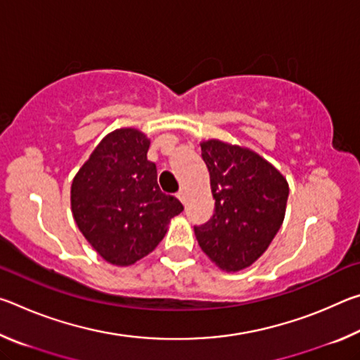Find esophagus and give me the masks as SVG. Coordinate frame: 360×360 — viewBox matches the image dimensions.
Returning <instances> with one entry per match:
<instances>
[{"instance_id":"34e87169","label":"esophagus","mask_w":360,"mask_h":360,"mask_svg":"<svg viewBox=\"0 0 360 360\" xmlns=\"http://www.w3.org/2000/svg\"><path fill=\"white\" fill-rule=\"evenodd\" d=\"M176 197L179 198V202H181V203H186V192L182 191V188H181V191H179L178 193H176Z\"/></svg>"}]
</instances>
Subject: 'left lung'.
<instances>
[{"label": "left lung", "instance_id": "obj_1", "mask_svg": "<svg viewBox=\"0 0 360 360\" xmlns=\"http://www.w3.org/2000/svg\"><path fill=\"white\" fill-rule=\"evenodd\" d=\"M208 167L214 214L195 225L202 251L224 271L251 266L281 229L289 184L254 150L219 139L200 143Z\"/></svg>", "mask_w": 360, "mask_h": 360}]
</instances>
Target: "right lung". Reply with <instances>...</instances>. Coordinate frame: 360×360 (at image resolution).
<instances>
[{"mask_svg": "<svg viewBox=\"0 0 360 360\" xmlns=\"http://www.w3.org/2000/svg\"><path fill=\"white\" fill-rule=\"evenodd\" d=\"M150 141L136 129L101 139L71 184V211L81 233L109 264L133 265L163 240L184 210L157 184Z\"/></svg>", "mask_w": 360, "mask_h": 360, "instance_id": "right-lung-1", "label": "right lung"}]
</instances>
